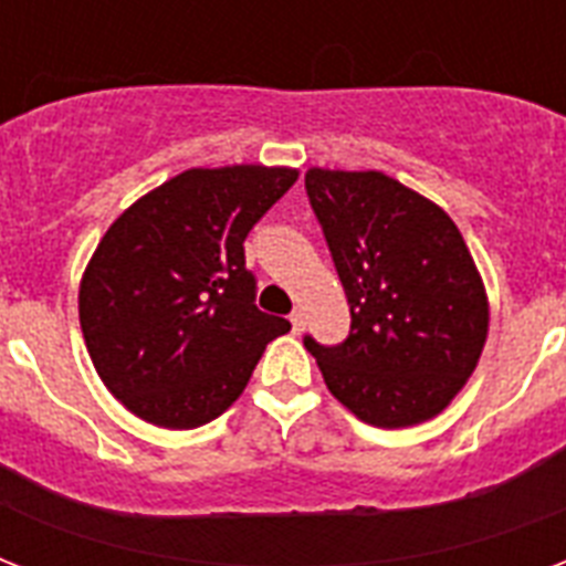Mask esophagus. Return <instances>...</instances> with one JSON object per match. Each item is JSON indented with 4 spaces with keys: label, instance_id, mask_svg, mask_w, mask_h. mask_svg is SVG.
Listing matches in <instances>:
<instances>
[{
    "label": "esophagus",
    "instance_id": "34e87169",
    "mask_svg": "<svg viewBox=\"0 0 566 566\" xmlns=\"http://www.w3.org/2000/svg\"><path fill=\"white\" fill-rule=\"evenodd\" d=\"M291 326H293V332L300 335L302 328H305V311H302V308L293 311V314H291Z\"/></svg>",
    "mask_w": 566,
    "mask_h": 566
}]
</instances>
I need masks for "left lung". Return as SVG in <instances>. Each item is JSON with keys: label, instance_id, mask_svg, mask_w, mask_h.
<instances>
[{"label": "left lung", "instance_id": "obj_1", "mask_svg": "<svg viewBox=\"0 0 566 566\" xmlns=\"http://www.w3.org/2000/svg\"><path fill=\"white\" fill-rule=\"evenodd\" d=\"M311 208L349 302L337 346L305 337L337 402L378 429L431 420L473 376L488 296L443 208L385 172H305Z\"/></svg>", "mask_w": 566, "mask_h": 566}]
</instances>
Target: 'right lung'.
I'll use <instances>...</instances> for the list:
<instances>
[{
    "mask_svg": "<svg viewBox=\"0 0 566 566\" xmlns=\"http://www.w3.org/2000/svg\"><path fill=\"white\" fill-rule=\"evenodd\" d=\"M291 167L185 170L111 222L78 287L91 361L161 429H196L247 387L291 323L258 311L243 240L293 188Z\"/></svg>",
    "mask_w": 566,
    "mask_h": 566,
    "instance_id": "add662e5",
    "label": "right lung"
}]
</instances>
